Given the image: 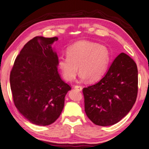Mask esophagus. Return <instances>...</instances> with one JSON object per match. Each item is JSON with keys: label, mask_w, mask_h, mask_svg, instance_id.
<instances>
[{"label": "esophagus", "mask_w": 149, "mask_h": 149, "mask_svg": "<svg viewBox=\"0 0 149 149\" xmlns=\"http://www.w3.org/2000/svg\"><path fill=\"white\" fill-rule=\"evenodd\" d=\"M74 88H75V89L78 90L79 91H81V90H82V89H83L82 86H79V85H75V86H74Z\"/></svg>", "instance_id": "34e87169"}]
</instances>
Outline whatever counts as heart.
Segmentation results:
<instances>
[{
  "label": "heart",
  "instance_id": "obj_1",
  "mask_svg": "<svg viewBox=\"0 0 149 149\" xmlns=\"http://www.w3.org/2000/svg\"><path fill=\"white\" fill-rule=\"evenodd\" d=\"M67 57L59 58L57 65L63 77L71 81L76 76L77 66L81 77L90 82L100 80L105 74L110 60L107 46L98 43L81 40L66 50Z\"/></svg>",
  "mask_w": 149,
  "mask_h": 149
}]
</instances>
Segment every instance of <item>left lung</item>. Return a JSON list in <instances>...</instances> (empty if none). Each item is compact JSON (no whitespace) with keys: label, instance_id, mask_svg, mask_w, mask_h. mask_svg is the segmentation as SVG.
<instances>
[{"label":"left lung","instance_id":"obj_1","mask_svg":"<svg viewBox=\"0 0 149 149\" xmlns=\"http://www.w3.org/2000/svg\"><path fill=\"white\" fill-rule=\"evenodd\" d=\"M138 84L136 63L126 54H120L99 82L83 89L86 116L100 126L117 123L134 104Z\"/></svg>","mask_w":149,"mask_h":149}]
</instances>
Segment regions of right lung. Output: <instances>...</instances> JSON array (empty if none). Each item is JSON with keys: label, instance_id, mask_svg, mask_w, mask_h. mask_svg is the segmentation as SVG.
Instances as JSON below:
<instances>
[{"label": "right lung", "instance_id": "add662e5", "mask_svg": "<svg viewBox=\"0 0 149 149\" xmlns=\"http://www.w3.org/2000/svg\"><path fill=\"white\" fill-rule=\"evenodd\" d=\"M56 37L37 36L17 55L10 73L15 106L33 124L51 125L61 115L70 86L58 73L57 54L52 46Z\"/></svg>", "mask_w": 149, "mask_h": 149}]
</instances>
